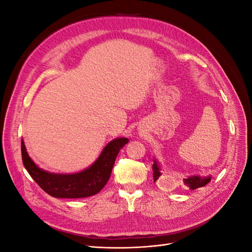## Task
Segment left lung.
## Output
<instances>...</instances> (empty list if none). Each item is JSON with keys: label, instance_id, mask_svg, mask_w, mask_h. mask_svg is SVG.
I'll use <instances>...</instances> for the list:
<instances>
[{"label": "left lung", "instance_id": "left-lung-1", "mask_svg": "<svg viewBox=\"0 0 252 252\" xmlns=\"http://www.w3.org/2000/svg\"><path fill=\"white\" fill-rule=\"evenodd\" d=\"M152 170H154V181H158L161 177V168L158 164V162L156 159H154V165H152ZM211 181V177H200V175H192V177H188L187 179L183 180V184H184L185 188H189V189H196L200 187H204L208 184V183Z\"/></svg>", "mask_w": 252, "mask_h": 252}]
</instances>
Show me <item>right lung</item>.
<instances>
[{
  "mask_svg": "<svg viewBox=\"0 0 252 252\" xmlns=\"http://www.w3.org/2000/svg\"><path fill=\"white\" fill-rule=\"evenodd\" d=\"M129 142L127 138L114 139L106 145L96 161L85 170L62 174L41 169L28 156L24 141L21 142L22 159L26 170L45 192L58 199H80L96 194L108 182L120 150Z\"/></svg>",
  "mask_w": 252,
  "mask_h": 252,
  "instance_id": "add662e5",
  "label": "right lung"
}]
</instances>
